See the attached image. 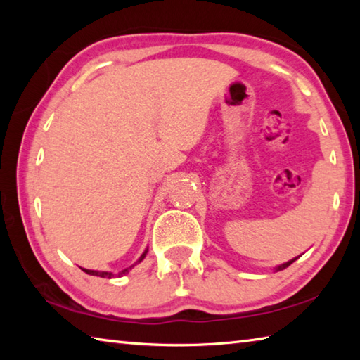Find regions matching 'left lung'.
I'll return each instance as SVG.
<instances>
[{
  "instance_id": "obj_1",
  "label": "left lung",
  "mask_w": 360,
  "mask_h": 360,
  "mask_svg": "<svg viewBox=\"0 0 360 360\" xmlns=\"http://www.w3.org/2000/svg\"><path fill=\"white\" fill-rule=\"evenodd\" d=\"M295 260H297V257H295V259H292V260H289V262H285V264H283V265H279V266H276V268H275V270H276V271H281V270H284V268H288V266H289L290 264H294V262H295Z\"/></svg>"
}]
</instances>
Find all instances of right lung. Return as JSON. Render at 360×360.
<instances>
[{
    "instance_id": "add662e5",
    "label": "right lung",
    "mask_w": 360,
    "mask_h": 360,
    "mask_svg": "<svg viewBox=\"0 0 360 360\" xmlns=\"http://www.w3.org/2000/svg\"><path fill=\"white\" fill-rule=\"evenodd\" d=\"M146 254H148V249H146V251L143 252L141 257L138 259L136 264H139V262H141V260L146 257ZM136 264H135V265H136ZM135 265H131V266H129V268H125V270H122L117 276H124V275H127V273H129V271L131 270V268L135 266ZM82 270H84L85 273H87V275H92V276H100V278H114V275H112L111 271H96V270H87V268H82Z\"/></svg>"
}]
</instances>
